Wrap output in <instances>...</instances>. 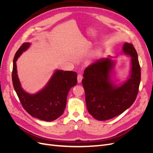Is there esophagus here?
I'll use <instances>...</instances> for the list:
<instances>
[{
	"mask_svg": "<svg viewBox=\"0 0 153 153\" xmlns=\"http://www.w3.org/2000/svg\"><path fill=\"white\" fill-rule=\"evenodd\" d=\"M82 78H83V77H82V74H78V75H77V82H78L79 83L81 82L82 81Z\"/></svg>",
	"mask_w": 153,
	"mask_h": 153,
	"instance_id": "esophagus-1",
	"label": "esophagus"
}]
</instances>
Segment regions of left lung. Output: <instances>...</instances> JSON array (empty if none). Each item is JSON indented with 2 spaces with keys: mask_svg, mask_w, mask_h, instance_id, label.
Listing matches in <instances>:
<instances>
[{
  "mask_svg": "<svg viewBox=\"0 0 153 153\" xmlns=\"http://www.w3.org/2000/svg\"><path fill=\"white\" fill-rule=\"evenodd\" d=\"M123 52L131 56V77L121 86L112 84L110 73L114 67L110 59L94 62L84 70L82 81L88 112L103 121L122 114L134 103L139 92L140 67L137 53L132 43H126Z\"/></svg>",
  "mask_w": 153,
  "mask_h": 153,
  "instance_id": "8db88e82",
  "label": "left lung"
}]
</instances>
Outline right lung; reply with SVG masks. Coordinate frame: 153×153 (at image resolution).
<instances>
[{
    "mask_svg": "<svg viewBox=\"0 0 153 153\" xmlns=\"http://www.w3.org/2000/svg\"><path fill=\"white\" fill-rule=\"evenodd\" d=\"M30 45L24 43L15 54L12 72L13 86L22 107L28 114L39 120L53 121L63 114L68 93L77 84V73L57 70L42 91L35 94L26 93L21 86L16 62Z\"/></svg>",
    "mask_w": 153,
    "mask_h": 153,
    "instance_id": "right-lung-1",
    "label": "right lung"
}]
</instances>
